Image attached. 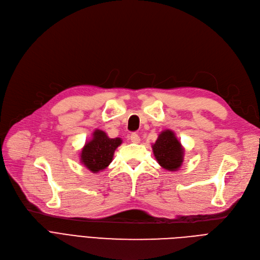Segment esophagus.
<instances>
[{
	"mask_svg": "<svg viewBox=\"0 0 260 260\" xmlns=\"http://www.w3.org/2000/svg\"><path fill=\"white\" fill-rule=\"evenodd\" d=\"M131 141H132L133 143H139V142H140L139 135L136 134V133H133V134L131 135Z\"/></svg>",
	"mask_w": 260,
	"mask_h": 260,
	"instance_id": "obj_1",
	"label": "esophagus"
}]
</instances>
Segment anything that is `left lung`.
Listing matches in <instances>:
<instances>
[{
  "label": "left lung",
  "instance_id": "8db88e82",
  "mask_svg": "<svg viewBox=\"0 0 260 260\" xmlns=\"http://www.w3.org/2000/svg\"><path fill=\"white\" fill-rule=\"evenodd\" d=\"M152 147L157 162L163 169L171 172L180 169L183 162L184 149L173 131L166 129L161 132Z\"/></svg>",
  "mask_w": 260,
  "mask_h": 260
}]
</instances>
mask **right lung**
<instances>
[{
	"mask_svg": "<svg viewBox=\"0 0 260 260\" xmlns=\"http://www.w3.org/2000/svg\"><path fill=\"white\" fill-rule=\"evenodd\" d=\"M121 143V138H108L106 133L95 129L92 138L82 148L80 161L91 173L103 171L113 161L116 148Z\"/></svg>",
	"mask_w": 260,
	"mask_h": 260,
	"instance_id": "add662e5",
	"label": "right lung"
}]
</instances>
